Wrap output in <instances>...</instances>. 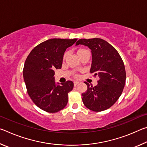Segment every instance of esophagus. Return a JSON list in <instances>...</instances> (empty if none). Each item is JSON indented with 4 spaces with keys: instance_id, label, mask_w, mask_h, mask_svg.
<instances>
[{
    "instance_id": "obj_1",
    "label": "esophagus",
    "mask_w": 147,
    "mask_h": 147,
    "mask_svg": "<svg viewBox=\"0 0 147 147\" xmlns=\"http://www.w3.org/2000/svg\"><path fill=\"white\" fill-rule=\"evenodd\" d=\"M73 83H74V86H77L79 84L78 82H77V81H74Z\"/></svg>"
}]
</instances>
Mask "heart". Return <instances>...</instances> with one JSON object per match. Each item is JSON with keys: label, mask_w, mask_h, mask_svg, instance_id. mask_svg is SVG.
Instances as JSON below:
<instances>
[{"label": "heart", "mask_w": 147, "mask_h": 147, "mask_svg": "<svg viewBox=\"0 0 147 147\" xmlns=\"http://www.w3.org/2000/svg\"><path fill=\"white\" fill-rule=\"evenodd\" d=\"M87 51L86 49H78V50H77L76 51V54H77V55L78 56V57L81 55L82 54V53H85V52H86ZM66 56H67V53H65L64 54H63V60L64 61L65 59V58H66ZM75 77L76 78H78V75H76L75 76Z\"/></svg>", "instance_id": "heart-1"}]
</instances>
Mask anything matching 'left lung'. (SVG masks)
I'll use <instances>...</instances> for the list:
<instances>
[{"label": "left lung", "instance_id": "obj_1", "mask_svg": "<svg viewBox=\"0 0 147 147\" xmlns=\"http://www.w3.org/2000/svg\"><path fill=\"white\" fill-rule=\"evenodd\" d=\"M91 50V73L98 76V84L88 86L82 94L83 103L93 111H102L110 108L120 97L126 82V71L123 59L117 50L100 38L81 39L76 42Z\"/></svg>", "mask_w": 147, "mask_h": 147}]
</instances>
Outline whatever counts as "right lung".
Returning a JSON list of instances; mask_svg holds the SVG:
<instances>
[{"mask_svg":"<svg viewBox=\"0 0 147 147\" xmlns=\"http://www.w3.org/2000/svg\"><path fill=\"white\" fill-rule=\"evenodd\" d=\"M76 40L49 39L34 47L26 58L23 78L27 93L33 102L47 112H58L68 102V93L73 88V82L68 80L56 85L54 70L61 69L65 51Z\"/></svg>","mask_w":147,"mask_h":147,"instance_id":"obj_1","label":"right lung"}]
</instances>
